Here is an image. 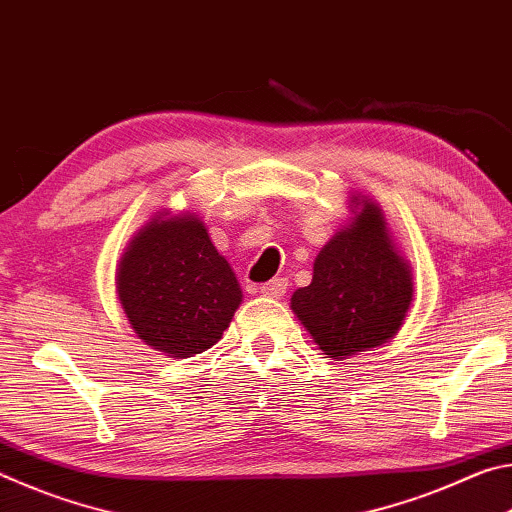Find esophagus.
<instances>
[{
    "mask_svg": "<svg viewBox=\"0 0 512 512\" xmlns=\"http://www.w3.org/2000/svg\"><path fill=\"white\" fill-rule=\"evenodd\" d=\"M287 287H289L287 277H275V280L264 282L262 287H259V291H262V296H266V298H280L287 293Z\"/></svg>",
    "mask_w": 512,
    "mask_h": 512,
    "instance_id": "34e87169",
    "label": "esophagus"
}]
</instances>
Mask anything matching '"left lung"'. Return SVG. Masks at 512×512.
<instances>
[{"label": "left lung", "instance_id": "1", "mask_svg": "<svg viewBox=\"0 0 512 512\" xmlns=\"http://www.w3.org/2000/svg\"><path fill=\"white\" fill-rule=\"evenodd\" d=\"M413 298L411 271L395 253L375 203L363 205L314 262L291 307L325 354L345 359L397 334Z\"/></svg>", "mask_w": 512, "mask_h": 512}]
</instances>
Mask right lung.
I'll list each match as a JSON object with an SVG mask.
<instances>
[{"instance_id":"add662e5","label":"right lung","mask_w":512,"mask_h":512,"mask_svg":"<svg viewBox=\"0 0 512 512\" xmlns=\"http://www.w3.org/2000/svg\"><path fill=\"white\" fill-rule=\"evenodd\" d=\"M117 293L135 334L180 359L212 348L241 305L235 273L194 214L140 230L121 257Z\"/></svg>"}]
</instances>
